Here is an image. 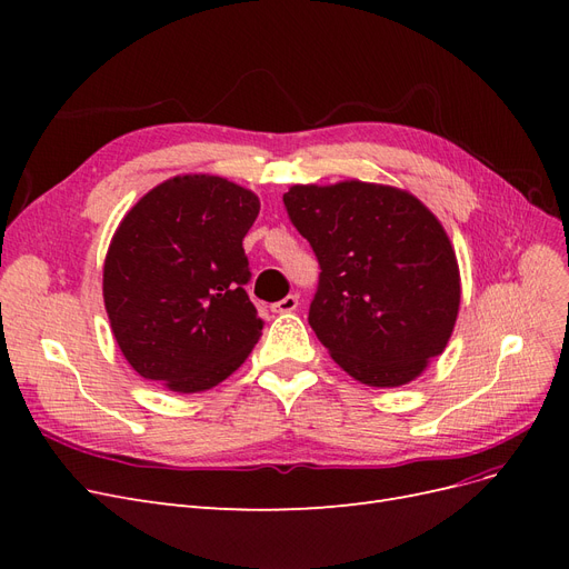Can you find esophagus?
Instances as JSON below:
<instances>
[{
    "mask_svg": "<svg viewBox=\"0 0 569 569\" xmlns=\"http://www.w3.org/2000/svg\"><path fill=\"white\" fill-rule=\"evenodd\" d=\"M297 308H299V299H297L295 295H289V297H284L282 301L272 303L270 311H272V313H295Z\"/></svg>",
    "mask_w": 569,
    "mask_h": 569,
    "instance_id": "34e87169",
    "label": "esophagus"
}]
</instances>
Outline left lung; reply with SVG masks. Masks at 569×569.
I'll return each instance as SVG.
<instances>
[{
    "label": "left lung",
    "mask_w": 569,
    "mask_h": 569,
    "mask_svg": "<svg viewBox=\"0 0 569 569\" xmlns=\"http://www.w3.org/2000/svg\"><path fill=\"white\" fill-rule=\"evenodd\" d=\"M320 263L313 332L368 387H403L443 353L460 311V268L441 220L408 189L341 180L282 197Z\"/></svg>",
    "instance_id": "1"
}]
</instances>
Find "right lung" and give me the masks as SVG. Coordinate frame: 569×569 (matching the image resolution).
Segmentation results:
<instances>
[{
    "instance_id": "right-lung-1",
    "label": "right lung",
    "mask_w": 569,
    "mask_h": 569,
    "mask_svg": "<svg viewBox=\"0 0 569 569\" xmlns=\"http://www.w3.org/2000/svg\"><path fill=\"white\" fill-rule=\"evenodd\" d=\"M261 211L251 189L209 173L168 178L118 222L104 306L130 368L176 393L213 389L261 339L242 239Z\"/></svg>"
}]
</instances>
